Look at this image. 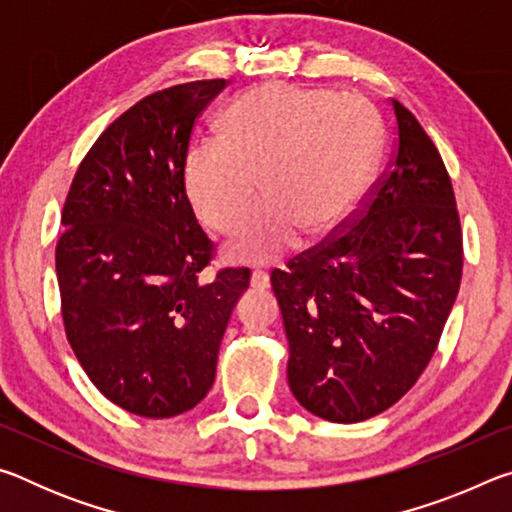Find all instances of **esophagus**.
<instances>
[{
	"instance_id": "obj_1",
	"label": "esophagus",
	"mask_w": 512,
	"mask_h": 512,
	"mask_svg": "<svg viewBox=\"0 0 512 512\" xmlns=\"http://www.w3.org/2000/svg\"><path fill=\"white\" fill-rule=\"evenodd\" d=\"M250 287L257 289V291H264L271 287V280H268V273L262 271V268H257V271H253V277H250Z\"/></svg>"
}]
</instances>
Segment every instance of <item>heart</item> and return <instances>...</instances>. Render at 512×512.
<instances>
[{
	"label": "heart",
	"instance_id": "b5f03b06",
	"mask_svg": "<svg viewBox=\"0 0 512 512\" xmlns=\"http://www.w3.org/2000/svg\"><path fill=\"white\" fill-rule=\"evenodd\" d=\"M379 151V117L359 94L266 83L223 112L219 142L185 162L189 203L207 228L228 235L259 187L264 205L241 225L230 253L273 262L300 235L325 237L348 221Z\"/></svg>",
	"mask_w": 512,
	"mask_h": 512
}]
</instances>
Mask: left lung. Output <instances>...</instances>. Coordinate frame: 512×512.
<instances>
[{"instance_id":"left-lung-1","label":"left lung","mask_w":512,"mask_h":512,"mask_svg":"<svg viewBox=\"0 0 512 512\" xmlns=\"http://www.w3.org/2000/svg\"><path fill=\"white\" fill-rule=\"evenodd\" d=\"M395 149L345 230L273 268L291 393L352 424L402 400L429 366L463 275V232L436 144L391 99Z\"/></svg>"}]
</instances>
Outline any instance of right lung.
<instances>
[{"label": "right lung", "instance_id": "obj_1", "mask_svg": "<svg viewBox=\"0 0 512 512\" xmlns=\"http://www.w3.org/2000/svg\"><path fill=\"white\" fill-rule=\"evenodd\" d=\"M228 85L153 92L99 135L76 169L56 244L60 311L76 359L112 404L173 418L210 393L250 268H221L185 192L196 119Z\"/></svg>", "mask_w": 512, "mask_h": 512}]
</instances>
